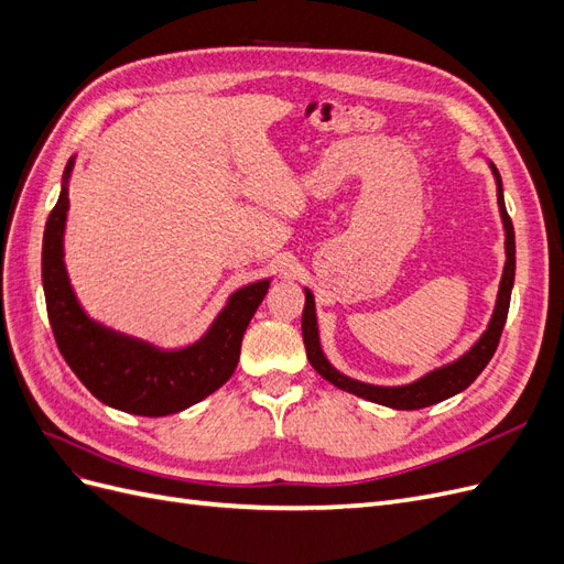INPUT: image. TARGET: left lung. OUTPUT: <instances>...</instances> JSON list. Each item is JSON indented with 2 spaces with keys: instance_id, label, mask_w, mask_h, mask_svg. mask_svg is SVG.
Wrapping results in <instances>:
<instances>
[{
  "instance_id": "obj_1",
  "label": "left lung",
  "mask_w": 564,
  "mask_h": 564,
  "mask_svg": "<svg viewBox=\"0 0 564 564\" xmlns=\"http://www.w3.org/2000/svg\"><path fill=\"white\" fill-rule=\"evenodd\" d=\"M489 169L494 178H497V202H499V214L503 220V230H506V265H503V275L499 282V294H497V305H494L491 319L487 324V329L482 336L475 340L470 350H466L458 360L442 365L433 371L425 373V377L404 383V386H371L355 381L346 373H340L329 360L327 355L322 352L319 346V329H317V315H315V296L311 294V289H305V308L301 317V332H303V344H305V355L313 365V369L319 373L322 379H327L336 388L352 392V395L377 402L390 409H421V406H431L442 400H447L456 392L466 390L477 377H480L482 369L489 365L491 355L497 352L499 338L503 332V324L508 317L510 308V292H513V282H516V232L513 224H510V216L506 212V202H503V185L501 176L497 172V166L489 162Z\"/></svg>"
}]
</instances>
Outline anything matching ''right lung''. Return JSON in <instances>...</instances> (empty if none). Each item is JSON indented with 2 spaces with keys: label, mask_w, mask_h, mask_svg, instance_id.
<instances>
[{
  "label": "right lung",
  "mask_w": 564,
  "mask_h": 564,
  "mask_svg": "<svg viewBox=\"0 0 564 564\" xmlns=\"http://www.w3.org/2000/svg\"><path fill=\"white\" fill-rule=\"evenodd\" d=\"M75 158L67 160L61 195L48 214L42 242V284L46 313L61 355L91 395L119 412L166 416L197 404L224 386L240 362L242 336L268 294L270 280L230 294L224 311L199 340L185 348H158L100 324L82 308L63 261V235Z\"/></svg>",
  "instance_id": "1"
}]
</instances>
